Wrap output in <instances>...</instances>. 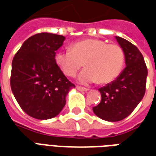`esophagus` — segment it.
<instances>
[{"instance_id": "obj_1", "label": "esophagus", "mask_w": 156, "mask_h": 156, "mask_svg": "<svg viewBox=\"0 0 156 156\" xmlns=\"http://www.w3.org/2000/svg\"><path fill=\"white\" fill-rule=\"evenodd\" d=\"M77 89L79 90V91H83V92H87L89 90L88 88H83V87H80V86H77Z\"/></svg>"}]
</instances>
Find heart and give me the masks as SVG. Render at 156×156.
<instances>
[{
  "instance_id": "1",
  "label": "heart",
  "mask_w": 156,
  "mask_h": 156,
  "mask_svg": "<svg viewBox=\"0 0 156 156\" xmlns=\"http://www.w3.org/2000/svg\"><path fill=\"white\" fill-rule=\"evenodd\" d=\"M55 62L62 71L74 77L83 66L78 82L88 84L98 81L108 83L117 78L124 63L123 49L117 44H107L99 39H86L72 45L71 49L58 51Z\"/></svg>"
}]
</instances>
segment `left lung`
<instances>
[{
    "instance_id": "left-lung-1",
    "label": "left lung",
    "mask_w": 156,
    "mask_h": 156,
    "mask_svg": "<svg viewBox=\"0 0 156 156\" xmlns=\"http://www.w3.org/2000/svg\"><path fill=\"white\" fill-rule=\"evenodd\" d=\"M123 49L126 67L115 81L98 88L101 102L93 108L98 118L106 121H120L130 115L145 93L148 71L143 55L134 44L115 37Z\"/></svg>"
}]
</instances>
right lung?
<instances>
[{
	"mask_svg": "<svg viewBox=\"0 0 156 156\" xmlns=\"http://www.w3.org/2000/svg\"><path fill=\"white\" fill-rule=\"evenodd\" d=\"M65 37L41 32L27 39L12 60L11 88L26 114L37 119L54 118L66 104L75 85L55 62Z\"/></svg>",
	"mask_w": 156,
	"mask_h": 156,
	"instance_id": "1",
	"label": "right lung"
}]
</instances>
